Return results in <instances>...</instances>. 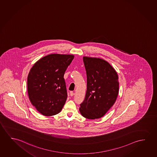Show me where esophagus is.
Here are the masks:
<instances>
[{
	"label": "esophagus",
	"instance_id": "obj_1",
	"mask_svg": "<svg viewBox=\"0 0 157 157\" xmlns=\"http://www.w3.org/2000/svg\"><path fill=\"white\" fill-rule=\"evenodd\" d=\"M74 95V92L73 91L70 92V96H73Z\"/></svg>",
	"mask_w": 157,
	"mask_h": 157
}]
</instances>
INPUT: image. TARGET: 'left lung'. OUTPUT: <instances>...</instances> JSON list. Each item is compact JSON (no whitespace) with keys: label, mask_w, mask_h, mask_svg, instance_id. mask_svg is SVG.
Masks as SVG:
<instances>
[{"label":"left lung","mask_w":157,"mask_h":157,"mask_svg":"<svg viewBox=\"0 0 157 157\" xmlns=\"http://www.w3.org/2000/svg\"><path fill=\"white\" fill-rule=\"evenodd\" d=\"M87 75V90L79 111L83 117L101 118L115 103L118 96L117 73L109 63L100 58L83 57Z\"/></svg>","instance_id":"1"}]
</instances>
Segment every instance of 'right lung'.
Here are the masks:
<instances>
[{"label": "right lung", "instance_id": "1", "mask_svg": "<svg viewBox=\"0 0 157 157\" xmlns=\"http://www.w3.org/2000/svg\"><path fill=\"white\" fill-rule=\"evenodd\" d=\"M73 55L52 54L37 61L30 70L27 89L30 101L44 116L59 113L67 97L63 75Z\"/></svg>", "mask_w": 157, "mask_h": 157}]
</instances>
